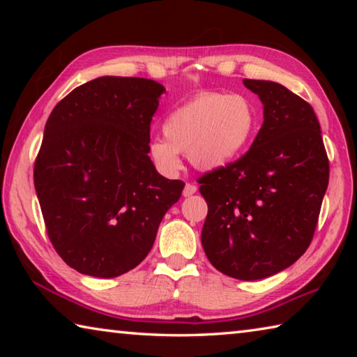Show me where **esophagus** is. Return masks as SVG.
Instances as JSON below:
<instances>
[{"instance_id":"1","label":"esophagus","mask_w":357,"mask_h":357,"mask_svg":"<svg viewBox=\"0 0 357 357\" xmlns=\"http://www.w3.org/2000/svg\"><path fill=\"white\" fill-rule=\"evenodd\" d=\"M197 192V185L195 184H190V183H187L185 185H184V190H183V195L184 197H192L193 193Z\"/></svg>"}]
</instances>
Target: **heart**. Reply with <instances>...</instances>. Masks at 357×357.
Listing matches in <instances>:
<instances>
[{"mask_svg":"<svg viewBox=\"0 0 357 357\" xmlns=\"http://www.w3.org/2000/svg\"><path fill=\"white\" fill-rule=\"evenodd\" d=\"M258 112L244 94L202 93L168 114L165 138L149 143L148 154L167 174L181 170V153L203 172H215L236 162L250 146Z\"/></svg>","mask_w":357,"mask_h":357,"instance_id":"heart-1","label":"heart"}]
</instances>
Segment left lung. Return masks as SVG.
<instances>
[{"label": "left lung", "instance_id": "8db88e82", "mask_svg": "<svg viewBox=\"0 0 357 357\" xmlns=\"http://www.w3.org/2000/svg\"><path fill=\"white\" fill-rule=\"evenodd\" d=\"M263 104L250 149L200 179L208 203L202 244L211 264L239 280L287 269L310 245L329 183V160L310 104L269 80L244 78Z\"/></svg>", "mask_w": 357, "mask_h": 357}]
</instances>
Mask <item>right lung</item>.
<instances>
[{
    "mask_svg": "<svg viewBox=\"0 0 357 357\" xmlns=\"http://www.w3.org/2000/svg\"><path fill=\"white\" fill-rule=\"evenodd\" d=\"M165 88L148 78L99 77L47 119L34 187L48 238L70 268L112 279L140 264L184 183L157 173L149 126Z\"/></svg>",
    "mask_w": 357,
    "mask_h": 357,
    "instance_id": "1",
    "label": "right lung"
}]
</instances>
